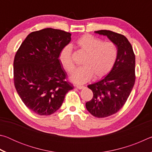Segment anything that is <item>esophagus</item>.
Segmentation results:
<instances>
[{"mask_svg":"<svg viewBox=\"0 0 152 152\" xmlns=\"http://www.w3.org/2000/svg\"><path fill=\"white\" fill-rule=\"evenodd\" d=\"M76 87L77 88H78V89H80V90L84 88V86H76Z\"/></svg>","mask_w":152,"mask_h":152,"instance_id":"esophagus-1","label":"esophagus"}]
</instances>
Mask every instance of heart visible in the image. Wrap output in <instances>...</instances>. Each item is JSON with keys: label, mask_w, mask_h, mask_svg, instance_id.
Returning a JSON list of instances; mask_svg holds the SVG:
<instances>
[{"label": "heart", "mask_w": 152, "mask_h": 152, "mask_svg": "<svg viewBox=\"0 0 152 152\" xmlns=\"http://www.w3.org/2000/svg\"><path fill=\"white\" fill-rule=\"evenodd\" d=\"M76 44L86 54L82 61V66L76 68L70 76V80L82 84L94 78H101L111 70L116 61L118 50L113 42H104L93 35L86 34L76 41ZM61 65L68 72H72L74 64L72 57V46L67 45L60 51L58 56Z\"/></svg>", "instance_id": "heart-1"}]
</instances>
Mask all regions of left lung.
Here are the masks:
<instances>
[{
  "label": "left lung",
  "mask_w": 152,
  "mask_h": 152,
  "mask_svg": "<svg viewBox=\"0 0 152 152\" xmlns=\"http://www.w3.org/2000/svg\"><path fill=\"white\" fill-rule=\"evenodd\" d=\"M107 36L116 45L118 55L112 70L101 80L88 86L93 92L86 107L93 116L104 118L121 109L127 101L135 80V57L132 46L124 35L109 30L94 31Z\"/></svg>",
  "instance_id": "obj_1"
}]
</instances>
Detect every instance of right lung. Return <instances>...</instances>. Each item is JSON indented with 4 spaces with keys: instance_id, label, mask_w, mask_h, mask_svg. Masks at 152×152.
Returning <instances> with one entry per match:
<instances>
[{
    "instance_id": "add662e5",
    "label": "right lung",
    "mask_w": 152,
    "mask_h": 152,
    "mask_svg": "<svg viewBox=\"0 0 152 152\" xmlns=\"http://www.w3.org/2000/svg\"><path fill=\"white\" fill-rule=\"evenodd\" d=\"M71 35L52 28L32 32L15 56V88L26 107L38 115L54 113L74 88L66 80L67 74L58 58L61 49L70 42Z\"/></svg>"
}]
</instances>
